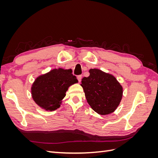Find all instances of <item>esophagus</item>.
<instances>
[{
  "mask_svg": "<svg viewBox=\"0 0 158 158\" xmlns=\"http://www.w3.org/2000/svg\"><path fill=\"white\" fill-rule=\"evenodd\" d=\"M82 75H79V76H77V79H78V82H80V81H81V80H82Z\"/></svg>",
  "mask_w": 158,
  "mask_h": 158,
  "instance_id": "34e87169",
  "label": "esophagus"
}]
</instances>
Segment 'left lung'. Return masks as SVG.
Listing matches in <instances>:
<instances>
[{"label":"left lung","mask_w":158,"mask_h":158,"mask_svg":"<svg viewBox=\"0 0 158 158\" xmlns=\"http://www.w3.org/2000/svg\"><path fill=\"white\" fill-rule=\"evenodd\" d=\"M89 73L81 84L88 104L102 115L114 112L122 99V85L114 76L99 69H90Z\"/></svg>","instance_id":"obj_1"}]
</instances>
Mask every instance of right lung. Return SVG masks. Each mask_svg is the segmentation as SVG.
<instances>
[{
    "mask_svg": "<svg viewBox=\"0 0 158 158\" xmlns=\"http://www.w3.org/2000/svg\"><path fill=\"white\" fill-rule=\"evenodd\" d=\"M72 73L70 69L59 68L38 76L31 88L33 101L46 111L59 108L69 86L78 82Z\"/></svg>",
    "mask_w": 158,
    "mask_h": 158,
    "instance_id": "right-lung-1",
    "label": "right lung"
}]
</instances>
